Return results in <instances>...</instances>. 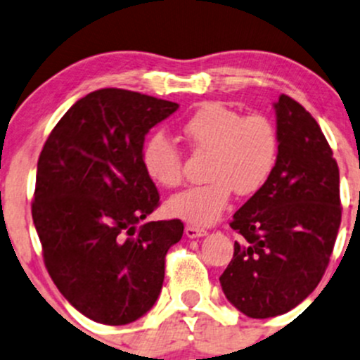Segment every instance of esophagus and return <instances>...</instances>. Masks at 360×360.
Wrapping results in <instances>:
<instances>
[{"instance_id": "34e87169", "label": "esophagus", "mask_w": 360, "mask_h": 360, "mask_svg": "<svg viewBox=\"0 0 360 360\" xmlns=\"http://www.w3.org/2000/svg\"><path fill=\"white\" fill-rule=\"evenodd\" d=\"M184 233H186L188 238H200V237H205L207 231L202 230V228L198 226H186V230H184Z\"/></svg>"}]
</instances>
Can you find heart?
Wrapping results in <instances>:
<instances>
[{
  "label": "heart",
  "instance_id": "b5f03b06",
  "mask_svg": "<svg viewBox=\"0 0 360 360\" xmlns=\"http://www.w3.org/2000/svg\"><path fill=\"white\" fill-rule=\"evenodd\" d=\"M181 132L191 150L209 151V183L174 195L167 212L195 226L219 221L233 191L238 197L259 193L277 165L278 134L264 115L242 116L223 103H203L181 123ZM143 165L148 177L163 188L183 181V155L160 132L144 143Z\"/></svg>",
  "mask_w": 360,
  "mask_h": 360
}]
</instances>
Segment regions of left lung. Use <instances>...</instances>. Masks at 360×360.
Returning <instances> with one entry per match:
<instances>
[{
	"label": "left lung",
	"instance_id": "8db88e82",
	"mask_svg": "<svg viewBox=\"0 0 360 360\" xmlns=\"http://www.w3.org/2000/svg\"><path fill=\"white\" fill-rule=\"evenodd\" d=\"M274 174L230 226L242 235L219 277L226 300L252 319L277 317L310 296L321 282L341 223L340 170L321 127L282 94Z\"/></svg>",
	"mask_w": 360,
	"mask_h": 360
}]
</instances>
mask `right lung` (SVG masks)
<instances>
[{"label": "right lung", "instance_id": "right-lung-1", "mask_svg": "<svg viewBox=\"0 0 360 360\" xmlns=\"http://www.w3.org/2000/svg\"><path fill=\"white\" fill-rule=\"evenodd\" d=\"M179 104L122 89L76 101L38 160L32 221L63 296L92 321L123 326L157 303L179 219H146L160 195L143 165L144 137Z\"/></svg>", "mask_w": 360, "mask_h": 360}]
</instances>
